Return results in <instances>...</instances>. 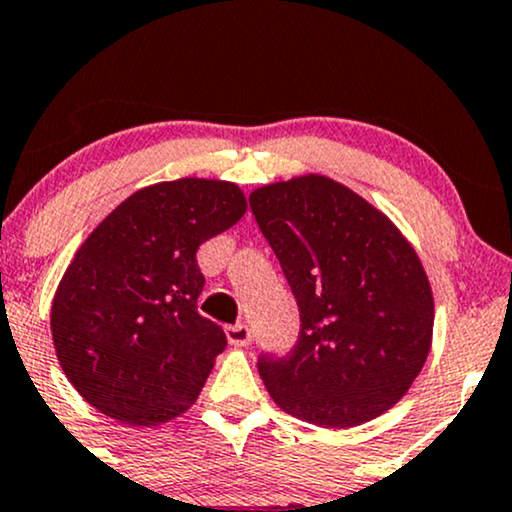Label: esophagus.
<instances>
[{"mask_svg": "<svg viewBox=\"0 0 512 512\" xmlns=\"http://www.w3.org/2000/svg\"><path fill=\"white\" fill-rule=\"evenodd\" d=\"M226 338H229L231 346H248L250 343V329L248 324H236V326H226Z\"/></svg>", "mask_w": 512, "mask_h": 512, "instance_id": "34e87169", "label": "esophagus"}]
</instances>
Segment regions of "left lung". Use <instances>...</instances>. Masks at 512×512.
<instances>
[{
    "label": "left lung",
    "mask_w": 512,
    "mask_h": 512,
    "mask_svg": "<svg viewBox=\"0 0 512 512\" xmlns=\"http://www.w3.org/2000/svg\"><path fill=\"white\" fill-rule=\"evenodd\" d=\"M250 207L300 312L291 353L257 365L269 396L326 429L393 408L422 372L434 334L432 286L410 240L322 174L255 188Z\"/></svg>",
    "instance_id": "1"
}]
</instances>
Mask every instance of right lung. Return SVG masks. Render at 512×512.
Instances as JSON below:
<instances>
[{"mask_svg":"<svg viewBox=\"0 0 512 512\" xmlns=\"http://www.w3.org/2000/svg\"><path fill=\"white\" fill-rule=\"evenodd\" d=\"M243 190L217 178L140 188L76 250L52 300V341L73 389L131 427H157L200 396L226 348L197 312L195 252L245 214Z\"/></svg>","mask_w":512,"mask_h":512,"instance_id":"1","label":"right lung"}]
</instances>
